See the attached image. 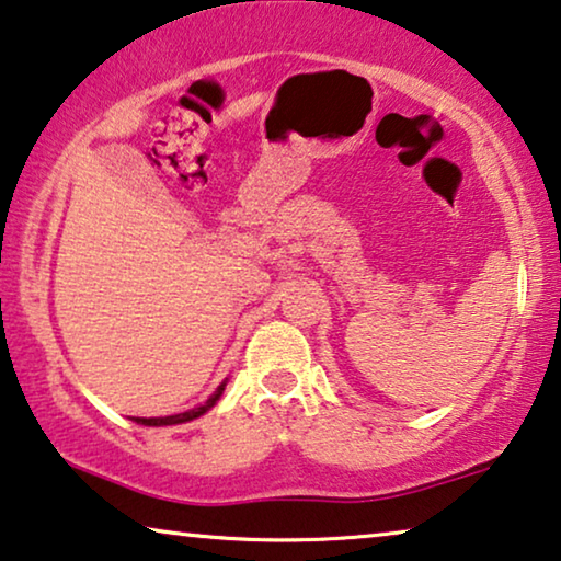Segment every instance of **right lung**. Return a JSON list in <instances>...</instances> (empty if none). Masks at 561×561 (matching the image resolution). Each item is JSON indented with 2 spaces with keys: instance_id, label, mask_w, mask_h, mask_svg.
<instances>
[{
  "instance_id": "right-lung-1",
  "label": "right lung",
  "mask_w": 561,
  "mask_h": 561,
  "mask_svg": "<svg viewBox=\"0 0 561 561\" xmlns=\"http://www.w3.org/2000/svg\"><path fill=\"white\" fill-rule=\"evenodd\" d=\"M225 387H227V379L225 381H220V387L215 389L213 394L207 397V402H202L199 408H192V410H186V412H180V415H167V417H136V422H139V425H149V427H164V425H182V422H190V420H194V417H199V415H205L207 410H213L215 404H217V400H220L222 397V392H225Z\"/></svg>"
}]
</instances>
